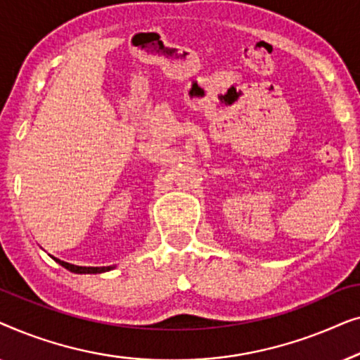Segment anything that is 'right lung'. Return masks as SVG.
<instances>
[{
    "instance_id": "right-lung-1",
    "label": "right lung",
    "mask_w": 360,
    "mask_h": 360,
    "mask_svg": "<svg viewBox=\"0 0 360 360\" xmlns=\"http://www.w3.org/2000/svg\"><path fill=\"white\" fill-rule=\"evenodd\" d=\"M53 260L60 264L62 267L70 270V272H73V274H103V272H108V270L115 269V265H110V267H80V265H73V264L63 262V260H58L56 257H53Z\"/></svg>"
}]
</instances>
